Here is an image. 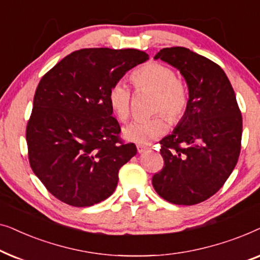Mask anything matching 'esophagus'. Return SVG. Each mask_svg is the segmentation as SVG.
I'll return each mask as SVG.
<instances>
[{
  "label": "esophagus",
  "instance_id": "obj_1",
  "mask_svg": "<svg viewBox=\"0 0 260 260\" xmlns=\"http://www.w3.org/2000/svg\"><path fill=\"white\" fill-rule=\"evenodd\" d=\"M136 147H137V151L140 152V154H143L144 151H147L148 149H149L147 145H143V144H137Z\"/></svg>",
  "mask_w": 260,
  "mask_h": 260
}]
</instances>
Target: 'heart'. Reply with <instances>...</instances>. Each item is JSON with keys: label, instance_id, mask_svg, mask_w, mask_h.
<instances>
[{"label": "heart", "instance_id": "heart-1", "mask_svg": "<svg viewBox=\"0 0 260 260\" xmlns=\"http://www.w3.org/2000/svg\"><path fill=\"white\" fill-rule=\"evenodd\" d=\"M131 80L137 91L154 93L151 112L158 113L149 119L136 120L123 129L125 140L137 144H148L162 136L167 131V119L175 123L182 118L188 106L186 84L174 71L159 62H148L138 67L131 74ZM109 104L120 122H125L131 112V92L122 81H118L109 91Z\"/></svg>", "mask_w": 260, "mask_h": 260}]
</instances>
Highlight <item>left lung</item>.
<instances>
[{
	"label": "left lung",
	"mask_w": 260,
	"mask_h": 260,
	"mask_svg": "<svg viewBox=\"0 0 260 260\" xmlns=\"http://www.w3.org/2000/svg\"><path fill=\"white\" fill-rule=\"evenodd\" d=\"M154 59L180 71L189 99L173 134L159 142L165 166L152 186L172 204H200L223 186L239 158L243 117L236 93L221 67L190 49L163 48Z\"/></svg>",
	"instance_id": "left-lung-1"
}]
</instances>
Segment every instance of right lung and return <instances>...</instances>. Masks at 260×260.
Returning a JSON list of instances; mask_svg holds the SVG:
<instances>
[{
	"label": "right lung",
	"mask_w": 260,
	"mask_h": 260,
	"mask_svg": "<svg viewBox=\"0 0 260 260\" xmlns=\"http://www.w3.org/2000/svg\"><path fill=\"white\" fill-rule=\"evenodd\" d=\"M149 55L137 49L84 48L42 77L26 140L35 175L60 201L88 207L108 199L120 167L136 155L120 140L109 91Z\"/></svg>",
	"instance_id": "obj_1"
}]
</instances>
